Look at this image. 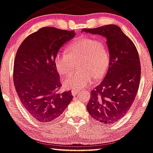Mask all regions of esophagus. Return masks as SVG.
Wrapping results in <instances>:
<instances>
[{
    "instance_id": "esophagus-1",
    "label": "esophagus",
    "mask_w": 153,
    "mask_h": 153,
    "mask_svg": "<svg viewBox=\"0 0 153 153\" xmlns=\"http://www.w3.org/2000/svg\"><path fill=\"white\" fill-rule=\"evenodd\" d=\"M79 92H80V91L78 90H71V93H72L73 95H76V94H78Z\"/></svg>"
}]
</instances>
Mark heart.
<instances>
[{"instance_id":"1","label":"heart","mask_w":153,"mask_h":153,"mask_svg":"<svg viewBox=\"0 0 153 153\" xmlns=\"http://www.w3.org/2000/svg\"><path fill=\"white\" fill-rule=\"evenodd\" d=\"M67 53L59 52L54 64L60 75H68L79 61L80 71L73 73L63 81L65 88L80 90L90 86L94 78H102L109 65L110 56L107 44L97 39L82 36L71 43Z\"/></svg>"}]
</instances>
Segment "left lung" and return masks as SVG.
<instances>
[{
    "label": "left lung",
    "mask_w": 153,
    "mask_h": 153,
    "mask_svg": "<svg viewBox=\"0 0 153 153\" xmlns=\"http://www.w3.org/2000/svg\"><path fill=\"white\" fill-rule=\"evenodd\" d=\"M82 31L107 39L109 65L105 76L91 92L87 105L96 121L111 124L124 117L133 103L140 80V63L133 42L115 25Z\"/></svg>",
    "instance_id": "8db88e82"
}]
</instances>
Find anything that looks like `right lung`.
<instances>
[{
  "label": "right lung",
  "mask_w": 153,
  "mask_h": 153,
  "mask_svg": "<svg viewBox=\"0 0 153 153\" xmlns=\"http://www.w3.org/2000/svg\"><path fill=\"white\" fill-rule=\"evenodd\" d=\"M75 35L74 31L46 27L29 35L17 50L14 85L23 107L36 121L51 122L72 101L71 91L58 92L61 85L54 58Z\"/></svg>",
  "instance_id": "1"
}]
</instances>
